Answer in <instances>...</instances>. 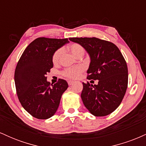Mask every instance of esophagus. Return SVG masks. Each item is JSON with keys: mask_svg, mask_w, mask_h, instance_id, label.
Here are the masks:
<instances>
[{"mask_svg": "<svg viewBox=\"0 0 146 146\" xmlns=\"http://www.w3.org/2000/svg\"><path fill=\"white\" fill-rule=\"evenodd\" d=\"M73 82H73V81H71V80H68V84L69 85V86H71V84H73Z\"/></svg>", "mask_w": 146, "mask_h": 146, "instance_id": "obj_1", "label": "esophagus"}]
</instances>
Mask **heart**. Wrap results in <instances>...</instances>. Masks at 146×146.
<instances>
[{
    "mask_svg": "<svg viewBox=\"0 0 146 146\" xmlns=\"http://www.w3.org/2000/svg\"><path fill=\"white\" fill-rule=\"evenodd\" d=\"M68 49L71 51V53L76 58H79L80 56H82L85 53L84 48L82 46L81 44H78V43H73L68 46ZM63 50L62 48H58L52 56V62L54 64H58L60 62V58H61L62 55ZM84 71V68L82 66H75V67L66 68L62 71V75L64 78L68 79H71V80H75V79L78 78L80 75L82 74Z\"/></svg>",
    "mask_w": 146,
    "mask_h": 146,
    "instance_id": "heart-1",
    "label": "heart"
}]
</instances>
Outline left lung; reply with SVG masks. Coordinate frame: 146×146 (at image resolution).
I'll return each mask as SVG.
<instances>
[{
    "label": "left lung",
    "mask_w": 146,
    "mask_h": 146,
    "mask_svg": "<svg viewBox=\"0 0 146 146\" xmlns=\"http://www.w3.org/2000/svg\"><path fill=\"white\" fill-rule=\"evenodd\" d=\"M69 40L81 44L89 54L86 78L98 80L97 85L82 83L84 104L95 116L109 115L120 105L128 87V66L123 55L114 43L95 37Z\"/></svg>",
    "instance_id": "left-lung-1"
}]
</instances>
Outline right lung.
<instances>
[{"mask_svg":"<svg viewBox=\"0 0 146 146\" xmlns=\"http://www.w3.org/2000/svg\"><path fill=\"white\" fill-rule=\"evenodd\" d=\"M68 42V38H36L23 53L14 73L16 93L22 106L38 119H46L56 113L62 95L68 88L66 80L54 84L46 81L53 68L52 56Z\"/></svg>","mask_w":146,"mask_h":146,"instance_id":"1","label":"right lung"}]
</instances>
